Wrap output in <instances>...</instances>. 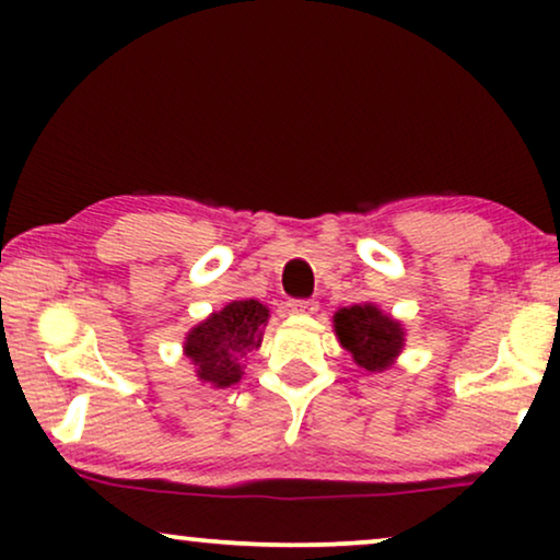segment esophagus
I'll list each match as a JSON object with an SVG mask.
<instances>
[{
	"label": "esophagus",
	"mask_w": 560,
	"mask_h": 560,
	"mask_svg": "<svg viewBox=\"0 0 560 560\" xmlns=\"http://www.w3.org/2000/svg\"><path fill=\"white\" fill-rule=\"evenodd\" d=\"M318 311L316 301H288V313L293 316H311V313Z\"/></svg>",
	"instance_id": "1"
}]
</instances>
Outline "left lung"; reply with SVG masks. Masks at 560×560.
<instances>
[{"mask_svg": "<svg viewBox=\"0 0 560 560\" xmlns=\"http://www.w3.org/2000/svg\"><path fill=\"white\" fill-rule=\"evenodd\" d=\"M334 331L354 364L372 374L389 370L405 349V324L374 303H354L336 311Z\"/></svg>", "mask_w": 560, "mask_h": 560, "instance_id": "left-lung-1", "label": "left lung"}]
</instances>
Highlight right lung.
<instances>
[{
	"mask_svg": "<svg viewBox=\"0 0 560 560\" xmlns=\"http://www.w3.org/2000/svg\"><path fill=\"white\" fill-rule=\"evenodd\" d=\"M270 308L259 301H232L196 324L183 341V357L194 364L196 377L217 389L244 377L242 359L262 347V328Z\"/></svg>",
	"mask_w": 560,
	"mask_h": 560,
	"instance_id": "add662e5",
	"label": "right lung"
}]
</instances>
